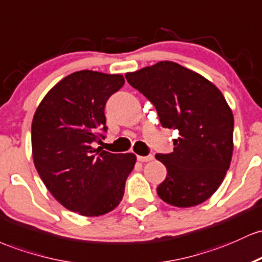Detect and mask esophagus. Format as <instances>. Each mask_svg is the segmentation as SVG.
I'll return each instance as SVG.
<instances>
[{"instance_id":"34e87169","label":"esophagus","mask_w":262,"mask_h":262,"mask_svg":"<svg viewBox=\"0 0 262 262\" xmlns=\"http://www.w3.org/2000/svg\"><path fill=\"white\" fill-rule=\"evenodd\" d=\"M137 160H139L140 162H151V161L154 160V156H152V155H148V156H137Z\"/></svg>"}]
</instances>
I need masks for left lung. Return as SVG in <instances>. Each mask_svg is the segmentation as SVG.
<instances>
[{
	"label": "left lung",
	"instance_id": "left-lung-1",
	"mask_svg": "<svg viewBox=\"0 0 262 262\" xmlns=\"http://www.w3.org/2000/svg\"><path fill=\"white\" fill-rule=\"evenodd\" d=\"M125 76L155 105L161 125L179 131L172 154L156 155L167 168L158 196L178 208L202 204L222 184L233 156L234 116L224 95L174 61H158Z\"/></svg>",
	"mask_w": 262,
	"mask_h": 262
}]
</instances>
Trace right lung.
<instances>
[{
    "instance_id": "obj_1",
    "label": "right lung",
    "mask_w": 262,
    "mask_h": 262,
    "mask_svg": "<svg viewBox=\"0 0 262 262\" xmlns=\"http://www.w3.org/2000/svg\"><path fill=\"white\" fill-rule=\"evenodd\" d=\"M125 79L80 70L47 93L32 121V156L51 194L84 216L104 215L121 202L136 163L134 154H111L94 142L106 131L105 104Z\"/></svg>"
}]
</instances>
